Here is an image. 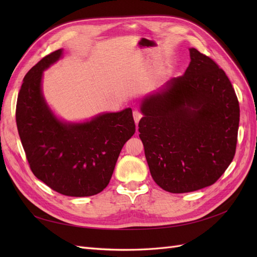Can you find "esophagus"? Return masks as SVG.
Masks as SVG:
<instances>
[{"instance_id":"34e87169","label":"esophagus","mask_w":257,"mask_h":257,"mask_svg":"<svg viewBox=\"0 0 257 257\" xmlns=\"http://www.w3.org/2000/svg\"><path fill=\"white\" fill-rule=\"evenodd\" d=\"M133 116H134V120H135V122H136V124L139 122V120L142 119V116H143V114H142V112L139 111V110H134L133 111Z\"/></svg>"}]
</instances>
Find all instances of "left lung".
Wrapping results in <instances>:
<instances>
[{
    "label": "left lung",
    "instance_id": "left-lung-1",
    "mask_svg": "<svg viewBox=\"0 0 257 257\" xmlns=\"http://www.w3.org/2000/svg\"><path fill=\"white\" fill-rule=\"evenodd\" d=\"M184 75L142 102L139 137L153 180L170 193H188L217 181L236 153L239 102L215 62L190 49Z\"/></svg>",
    "mask_w": 257,
    "mask_h": 257
}]
</instances>
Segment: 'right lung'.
I'll return each instance as SVG.
<instances>
[{
  "label": "right lung",
  "mask_w": 257,
  "mask_h": 257,
  "mask_svg": "<svg viewBox=\"0 0 257 257\" xmlns=\"http://www.w3.org/2000/svg\"><path fill=\"white\" fill-rule=\"evenodd\" d=\"M61 56L62 49L51 52L25 76L16 107L18 133L37 179L62 195L92 196L109 183L135 122L131 108L83 123L59 120L45 102L42 77Z\"/></svg>",
  "instance_id": "add662e5"
}]
</instances>
